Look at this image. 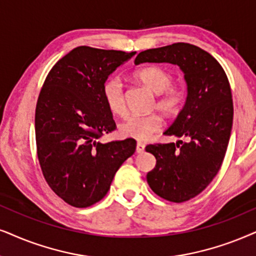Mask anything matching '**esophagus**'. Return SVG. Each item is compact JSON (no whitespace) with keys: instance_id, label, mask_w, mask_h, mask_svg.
<instances>
[{"instance_id":"esophagus-1","label":"esophagus","mask_w":256,"mask_h":256,"mask_svg":"<svg viewBox=\"0 0 256 256\" xmlns=\"http://www.w3.org/2000/svg\"><path fill=\"white\" fill-rule=\"evenodd\" d=\"M145 150V145L143 143H137V146H136V151L137 154H143Z\"/></svg>"}]
</instances>
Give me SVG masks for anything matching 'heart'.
Listing matches in <instances>:
<instances>
[{
	"mask_svg": "<svg viewBox=\"0 0 256 256\" xmlns=\"http://www.w3.org/2000/svg\"><path fill=\"white\" fill-rule=\"evenodd\" d=\"M138 82L158 94L154 108L166 114L174 117L182 111L188 100V90L184 85H172L174 74L160 66H148L134 73ZM102 96L105 105L113 114L124 116L126 111L125 90L118 76H111L102 84ZM163 119L158 113L148 116H130L119 125V134L136 140H148L154 132L160 130Z\"/></svg>",
	"mask_w": 256,
	"mask_h": 256,
	"instance_id": "1",
	"label": "heart"
}]
</instances>
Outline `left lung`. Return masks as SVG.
I'll list each match as a JSON object with an SVG mask.
<instances>
[{
  "label": "left lung",
  "instance_id": "1",
  "mask_svg": "<svg viewBox=\"0 0 256 256\" xmlns=\"http://www.w3.org/2000/svg\"><path fill=\"white\" fill-rule=\"evenodd\" d=\"M134 62H170L184 72L188 100L164 134L188 140L150 144L145 150L157 160L146 174L152 192L170 202H186L214 180L227 151L234 114L227 74L208 52L186 42L140 52Z\"/></svg>",
  "mask_w": 256,
  "mask_h": 256
}]
</instances>
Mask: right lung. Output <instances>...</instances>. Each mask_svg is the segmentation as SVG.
Wrapping results in <instances>:
<instances>
[{
    "label": "right lung",
    "instance_id": "1",
    "mask_svg": "<svg viewBox=\"0 0 256 256\" xmlns=\"http://www.w3.org/2000/svg\"><path fill=\"white\" fill-rule=\"evenodd\" d=\"M134 54L76 47L52 67L42 85L35 108L38 163L50 189L76 208L99 202L136 151L132 138L99 142L117 128L102 84Z\"/></svg>",
    "mask_w": 256,
    "mask_h": 256
}]
</instances>
